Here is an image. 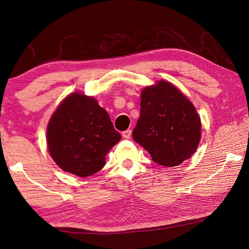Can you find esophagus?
<instances>
[{
    "label": "esophagus",
    "mask_w": 249,
    "mask_h": 249,
    "mask_svg": "<svg viewBox=\"0 0 249 249\" xmlns=\"http://www.w3.org/2000/svg\"><path fill=\"white\" fill-rule=\"evenodd\" d=\"M130 135H132V130L130 129H126V130H124V132H122V136L126 138V140H128V138L130 137Z\"/></svg>",
    "instance_id": "esophagus-1"
}]
</instances>
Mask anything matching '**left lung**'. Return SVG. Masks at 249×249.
Returning a JSON list of instances; mask_svg holds the SVG:
<instances>
[{
    "instance_id": "8db88e82",
    "label": "left lung",
    "mask_w": 249,
    "mask_h": 249,
    "mask_svg": "<svg viewBox=\"0 0 249 249\" xmlns=\"http://www.w3.org/2000/svg\"><path fill=\"white\" fill-rule=\"evenodd\" d=\"M132 135L155 162L175 167L190 158L199 145L200 117L175 86L159 81L142 91L141 116Z\"/></svg>"
}]
</instances>
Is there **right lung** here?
<instances>
[{
    "instance_id": "obj_1",
    "label": "right lung",
    "mask_w": 249,
    "mask_h": 249,
    "mask_svg": "<svg viewBox=\"0 0 249 249\" xmlns=\"http://www.w3.org/2000/svg\"><path fill=\"white\" fill-rule=\"evenodd\" d=\"M121 137L107 112L93 98L80 93L62 101L47 128V144L54 162L82 178L102 169L105 156Z\"/></svg>"
}]
</instances>
